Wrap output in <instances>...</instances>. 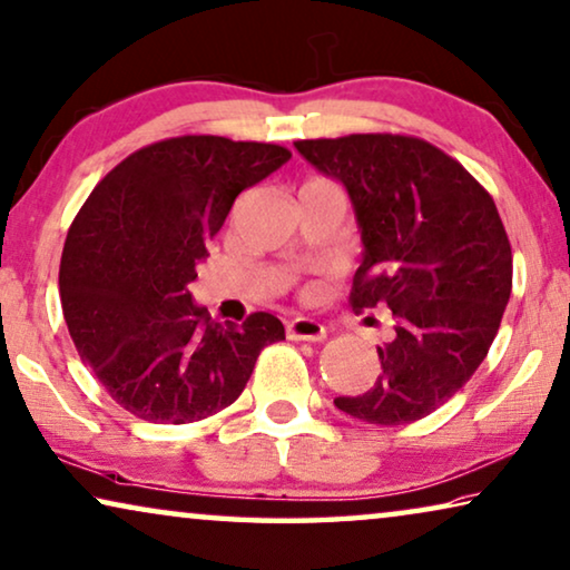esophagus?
Listing matches in <instances>:
<instances>
[{
    "mask_svg": "<svg viewBox=\"0 0 570 570\" xmlns=\"http://www.w3.org/2000/svg\"><path fill=\"white\" fill-rule=\"evenodd\" d=\"M286 335H288V340H322L327 335V330L317 320L294 317L286 322Z\"/></svg>",
    "mask_w": 570,
    "mask_h": 570,
    "instance_id": "esophagus-1",
    "label": "esophagus"
}]
</instances>
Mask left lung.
Instances as JSON below:
<instances>
[{
    "mask_svg": "<svg viewBox=\"0 0 570 570\" xmlns=\"http://www.w3.org/2000/svg\"><path fill=\"white\" fill-rule=\"evenodd\" d=\"M351 194L363 263L355 312L389 307L394 337L366 394L335 406L371 424H410L463 389L502 325L512 245L491 194L432 142L399 132L296 140Z\"/></svg>",
    "mask_w": 570,
    "mask_h": 570,
    "instance_id": "obj_1",
    "label": "left lung"
}]
</instances>
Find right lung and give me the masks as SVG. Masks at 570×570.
Instances as JSON below:
<instances>
[{
	"label": "right lung",
	"instance_id": "1",
	"mask_svg": "<svg viewBox=\"0 0 570 570\" xmlns=\"http://www.w3.org/2000/svg\"><path fill=\"white\" fill-rule=\"evenodd\" d=\"M292 158L276 142L178 135L135 150L89 194L66 235L58 288L81 361L138 420L186 424L243 394L282 320L219 325L191 302L237 194Z\"/></svg>",
	"mask_w": 570,
	"mask_h": 570
}]
</instances>
